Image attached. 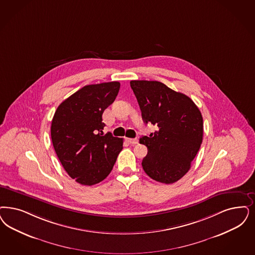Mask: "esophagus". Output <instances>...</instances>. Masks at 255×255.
<instances>
[{"instance_id":"esophagus-1","label":"esophagus","mask_w":255,"mask_h":255,"mask_svg":"<svg viewBox=\"0 0 255 255\" xmlns=\"http://www.w3.org/2000/svg\"><path fill=\"white\" fill-rule=\"evenodd\" d=\"M128 141L132 145H135V144L138 143V139L137 138H128Z\"/></svg>"}]
</instances>
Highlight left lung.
<instances>
[{"mask_svg": "<svg viewBox=\"0 0 255 255\" xmlns=\"http://www.w3.org/2000/svg\"><path fill=\"white\" fill-rule=\"evenodd\" d=\"M130 85L144 123L158 127L149 136L143 135L139 139L148 148L142 167L151 179L173 184L190 169L200 149L202 113L189 97L161 82L133 80Z\"/></svg>", "mask_w": 255, "mask_h": 255, "instance_id": "1", "label": "left lung"}]
</instances>
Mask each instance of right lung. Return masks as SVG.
<instances>
[{
  "mask_svg": "<svg viewBox=\"0 0 255 255\" xmlns=\"http://www.w3.org/2000/svg\"><path fill=\"white\" fill-rule=\"evenodd\" d=\"M120 87L119 82L86 86L61 103L53 116V148L67 173L81 185L104 181L123 149V138L103 132V113Z\"/></svg>",
  "mask_w": 255,
  "mask_h": 255,
  "instance_id": "add662e5",
  "label": "right lung"
}]
</instances>
